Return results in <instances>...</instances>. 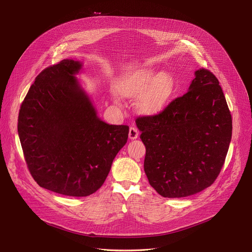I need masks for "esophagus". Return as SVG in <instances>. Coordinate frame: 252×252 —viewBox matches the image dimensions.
<instances>
[{
	"label": "esophagus",
	"mask_w": 252,
	"mask_h": 252,
	"mask_svg": "<svg viewBox=\"0 0 252 252\" xmlns=\"http://www.w3.org/2000/svg\"><path fill=\"white\" fill-rule=\"evenodd\" d=\"M138 134H139V132H138L137 128H135L134 126H131V127L129 128L128 137H129L130 139H135V138H137V137H138Z\"/></svg>",
	"instance_id": "1"
}]
</instances>
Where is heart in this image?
<instances>
[{
	"label": "heart",
	"instance_id": "b5f03b06",
	"mask_svg": "<svg viewBox=\"0 0 252 252\" xmlns=\"http://www.w3.org/2000/svg\"><path fill=\"white\" fill-rule=\"evenodd\" d=\"M173 90V79L167 71L155 76L152 71H142L127 78L120 87L123 97H135L146 92L139 100V110L145 114L159 111L168 100Z\"/></svg>",
	"mask_w": 252,
	"mask_h": 252
}]
</instances>
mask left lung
I'll list each match as a JSON object with an SVG mask.
<instances>
[{"label": "left lung", "instance_id": "8db88e82", "mask_svg": "<svg viewBox=\"0 0 252 252\" xmlns=\"http://www.w3.org/2000/svg\"><path fill=\"white\" fill-rule=\"evenodd\" d=\"M146 146L143 166L150 185L163 197H186L218 178L232 134V120L220 82L195 71L189 92L158 115L135 121Z\"/></svg>", "mask_w": 252, "mask_h": 252}]
</instances>
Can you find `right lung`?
Here are the masks:
<instances>
[{
    "label": "right lung",
    "instance_id": "obj_1",
    "mask_svg": "<svg viewBox=\"0 0 252 252\" xmlns=\"http://www.w3.org/2000/svg\"><path fill=\"white\" fill-rule=\"evenodd\" d=\"M82 63L63 60L35 78L22 102L18 132L37 184L67 196H88L104 183L126 145L127 126L97 116L75 75Z\"/></svg>",
    "mask_w": 252,
    "mask_h": 252
}]
</instances>
